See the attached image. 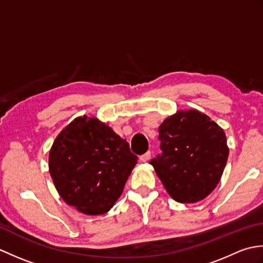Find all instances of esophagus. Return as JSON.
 <instances>
[{"mask_svg":"<svg viewBox=\"0 0 263 263\" xmlns=\"http://www.w3.org/2000/svg\"><path fill=\"white\" fill-rule=\"evenodd\" d=\"M150 158H152V154L146 153L140 157V161H141V163H147L148 160H150Z\"/></svg>","mask_w":263,"mask_h":263,"instance_id":"1","label":"esophagus"}]
</instances>
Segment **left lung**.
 Segmentation results:
<instances>
[{
  "label": "left lung",
  "instance_id": "obj_1",
  "mask_svg": "<svg viewBox=\"0 0 263 263\" xmlns=\"http://www.w3.org/2000/svg\"><path fill=\"white\" fill-rule=\"evenodd\" d=\"M163 154L150 161L177 202L194 203L214 191L230 149L222 128L197 109L177 110L159 126Z\"/></svg>",
  "mask_w": 263,
  "mask_h": 263
}]
</instances>
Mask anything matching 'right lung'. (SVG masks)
Here are the masks:
<instances>
[{"label":"right lung","mask_w":263,"mask_h":263,"mask_svg":"<svg viewBox=\"0 0 263 263\" xmlns=\"http://www.w3.org/2000/svg\"><path fill=\"white\" fill-rule=\"evenodd\" d=\"M138 157L126 140L97 117L78 116L53 142L49 174L65 203L89 216L113 208Z\"/></svg>","instance_id":"1"}]
</instances>
